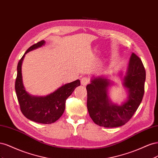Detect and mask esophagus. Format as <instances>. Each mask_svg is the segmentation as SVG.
Masks as SVG:
<instances>
[{
	"label": "esophagus",
	"instance_id": "obj_1",
	"mask_svg": "<svg viewBox=\"0 0 158 158\" xmlns=\"http://www.w3.org/2000/svg\"><path fill=\"white\" fill-rule=\"evenodd\" d=\"M89 83V79L87 77H83L82 79H81V84L83 85H86Z\"/></svg>",
	"mask_w": 158,
	"mask_h": 158
}]
</instances>
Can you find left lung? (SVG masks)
Listing matches in <instances>:
<instances>
[{
    "label": "left lung",
    "mask_w": 158,
    "mask_h": 158,
    "mask_svg": "<svg viewBox=\"0 0 158 158\" xmlns=\"http://www.w3.org/2000/svg\"><path fill=\"white\" fill-rule=\"evenodd\" d=\"M118 76L127 92L126 101L120 105L113 103L109 96V88L116 84L113 81L94 76L86 86L89 114L100 127L114 128L124 125L133 116L142 100L146 70L139 57L132 52L125 74L121 70Z\"/></svg>",
    "instance_id": "1"
}]
</instances>
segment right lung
I'll list each match as a JSON object with an SVG mask.
<instances>
[{
    "instance_id": "1",
    "label": "right lung",
    "mask_w": 158,
    "mask_h": 158,
    "mask_svg": "<svg viewBox=\"0 0 158 158\" xmlns=\"http://www.w3.org/2000/svg\"><path fill=\"white\" fill-rule=\"evenodd\" d=\"M45 44L42 40L28 49L18 62L15 89L21 111L27 118L38 123L51 124L62 116L65 109L66 100L80 85L79 80L61 85L58 89L44 96L32 95L26 90L23 84L22 64L25 55Z\"/></svg>"
}]
</instances>
